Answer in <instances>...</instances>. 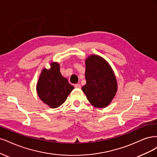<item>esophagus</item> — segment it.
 <instances>
[{
	"mask_svg": "<svg viewBox=\"0 0 157 157\" xmlns=\"http://www.w3.org/2000/svg\"><path fill=\"white\" fill-rule=\"evenodd\" d=\"M74 87H75V88H76V89H81V85L80 84H75V85H74Z\"/></svg>",
	"mask_w": 157,
	"mask_h": 157,
	"instance_id": "34e87169",
	"label": "esophagus"
}]
</instances>
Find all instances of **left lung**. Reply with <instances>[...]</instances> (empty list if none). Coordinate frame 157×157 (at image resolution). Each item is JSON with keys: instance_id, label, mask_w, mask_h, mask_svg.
Returning a JSON list of instances; mask_svg holds the SVG:
<instances>
[{"instance_id": "8db88e82", "label": "left lung", "mask_w": 157, "mask_h": 157, "mask_svg": "<svg viewBox=\"0 0 157 157\" xmlns=\"http://www.w3.org/2000/svg\"><path fill=\"white\" fill-rule=\"evenodd\" d=\"M86 84L82 87L89 102L93 106H108L117 93V83L108 63L98 55H92L85 60Z\"/></svg>"}]
</instances>
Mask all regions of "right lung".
Returning a JSON list of instances; mask_svg holds the SVG:
<instances>
[{
    "mask_svg": "<svg viewBox=\"0 0 157 157\" xmlns=\"http://www.w3.org/2000/svg\"><path fill=\"white\" fill-rule=\"evenodd\" d=\"M51 68H44L36 85L37 93L43 102L52 108L62 105L74 89L60 72V65L52 62Z\"/></svg>",
    "mask_w": 157,
    "mask_h": 157,
    "instance_id": "1",
    "label": "right lung"
}]
</instances>
